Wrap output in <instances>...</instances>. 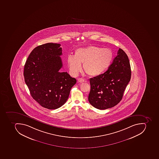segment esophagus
Wrapping results in <instances>:
<instances>
[{
  "mask_svg": "<svg viewBox=\"0 0 159 159\" xmlns=\"http://www.w3.org/2000/svg\"><path fill=\"white\" fill-rule=\"evenodd\" d=\"M85 81V80L83 78H79L78 79V82L79 83H83Z\"/></svg>",
  "mask_w": 159,
  "mask_h": 159,
  "instance_id": "obj_1",
  "label": "esophagus"
}]
</instances>
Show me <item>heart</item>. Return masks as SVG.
Listing matches in <instances>:
<instances>
[{"label": "heart", "instance_id": "heart-1", "mask_svg": "<svg viewBox=\"0 0 159 159\" xmlns=\"http://www.w3.org/2000/svg\"><path fill=\"white\" fill-rule=\"evenodd\" d=\"M113 59V53L109 49H103L95 46L79 48L74 56L69 55L67 62L72 75H77L82 70L88 75L96 76L102 74L109 67Z\"/></svg>", "mask_w": 159, "mask_h": 159}]
</instances>
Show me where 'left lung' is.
Returning <instances> with one entry per match:
<instances>
[{"instance_id": "obj_1", "label": "left lung", "mask_w": 159, "mask_h": 159, "mask_svg": "<svg viewBox=\"0 0 159 159\" xmlns=\"http://www.w3.org/2000/svg\"><path fill=\"white\" fill-rule=\"evenodd\" d=\"M130 78L131 69L129 58L120 48L107 70L103 74L90 78L89 102L92 106L100 110L114 107L122 100Z\"/></svg>"}]
</instances>
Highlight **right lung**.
<instances>
[{
	"mask_svg": "<svg viewBox=\"0 0 159 159\" xmlns=\"http://www.w3.org/2000/svg\"><path fill=\"white\" fill-rule=\"evenodd\" d=\"M61 44L48 43L32 51L24 67L25 81L31 97L43 107L59 108L66 102L76 80L62 67Z\"/></svg>",
	"mask_w": 159,
	"mask_h": 159,
	"instance_id": "right-lung-1",
	"label": "right lung"
}]
</instances>
